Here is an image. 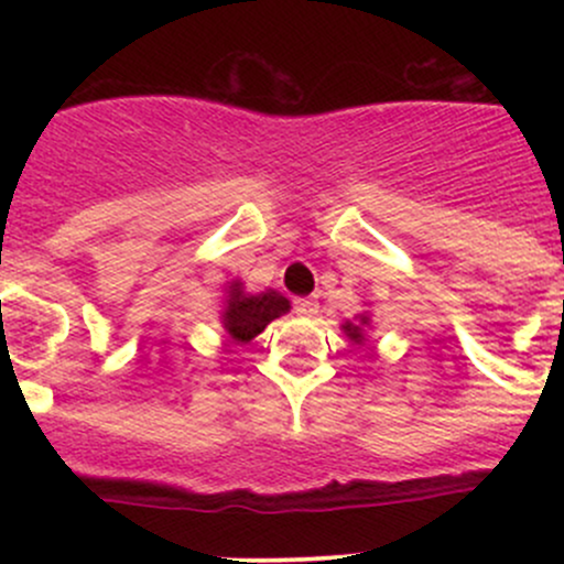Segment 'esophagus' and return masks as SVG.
<instances>
[{
  "label": "esophagus",
  "instance_id": "obj_1",
  "mask_svg": "<svg viewBox=\"0 0 564 564\" xmlns=\"http://www.w3.org/2000/svg\"><path fill=\"white\" fill-rule=\"evenodd\" d=\"M294 310L302 318H315V315H318V302H315L313 296H302V300L294 302Z\"/></svg>",
  "mask_w": 564,
  "mask_h": 564
}]
</instances>
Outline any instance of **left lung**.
Here are the masks:
<instances>
[{"label":"left lung","instance_id":"1","mask_svg":"<svg viewBox=\"0 0 564 564\" xmlns=\"http://www.w3.org/2000/svg\"><path fill=\"white\" fill-rule=\"evenodd\" d=\"M364 326H368V315H360L358 323L347 321L341 328H345V334L355 341V345H360V341H364Z\"/></svg>","mask_w":564,"mask_h":564}]
</instances>
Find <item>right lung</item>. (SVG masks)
<instances>
[{"mask_svg":"<svg viewBox=\"0 0 564 564\" xmlns=\"http://www.w3.org/2000/svg\"><path fill=\"white\" fill-rule=\"evenodd\" d=\"M291 310V302L278 291L268 289L262 294H246L241 281H232L225 300L223 326L232 341H251L264 332L270 321L281 318Z\"/></svg>","mask_w":564,"mask_h":564,"instance_id":"obj_1","label":"right lung"}]
</instances>
